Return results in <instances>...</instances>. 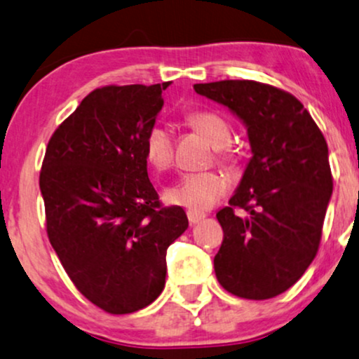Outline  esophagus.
Here are the masks:
<instances>
[{"instance_id": "34e87169", "label": "esophagus", "mask_w": 359, "mask_h": 359, "mask_svg": "<svg viewBox=\"0 0 359 359\" xmlns=\"http://www.w3.org/2000/svg\"><path fill=\"white\" fill-rule=\"evenodd\" d=\"M205 217L204 212H197V211H187V219L191 224H197Z\"/></svg>"}]
</instances>
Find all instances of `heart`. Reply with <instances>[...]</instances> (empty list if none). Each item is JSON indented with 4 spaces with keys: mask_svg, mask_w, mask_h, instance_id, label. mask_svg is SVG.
I'll return each mask as SVG.
<instances>
[{
    "mask_svg": "<svg viewBox=\"0 0 359 359\" xmlns=\"http://www.w3.org/2000/svg\"><path fill=\"white\" fill-rule=\"evenodd\" d=\"M187 123L197 133L216 147V160L226 167H234L238 162L236 150L229 145L231 126L221 114L214 111H192ZM145 158L155 170H167L174 162V138L165 126L155 125L145 137ZM228 191V179L216 170L185 174L165 191V199L170 204L182 205L191 211H205L212 208Z\"/></svg>",
    "mask_w": 359,
    "mask_h": 359,
    "instance_id": "obj_1",
    "label": "heart"
}]
</instances>
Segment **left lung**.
Instances as JSON below:
<instances>
[{
	"mask_svg": "<svg viewBox=\"0 0 359 359\" xmlns=\"http://www.w3.org/2000/svg\"><path fill=\"white\" fill-rule=\"evenodd\" d=\"M194 89L243 119L253 151L236 194L216 214L224 233L214 257L217 282L241 299L277 297L319 250L332 194L327 143L302 102L275 86L236 79Z\"/></svg>",
	"mask_w": 359,
	"mask_h": 359,
	"instance_id": "left-lung-1",
	"label": "left lung"
}]
</instances>
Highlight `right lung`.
Wrapping results in <instances>:
<instances>
[{
	"label": "right lung",
	"mask_w": 359,
	"mask_h": 359,
	"mask_svg": "<svg viewBox=\"0 0 359 359\" xmlns=\"http://www.w3.org/2000/svg\"><path fill=\"white\" fill-rule=\"evenodd\" d=\"M168 84L94 89L45 150L47 236L77 290L108 314L158 297L167 248L189 226L182 208L160 203L147 172L145 137Z\"/></svg>",
	"instance_id": "1"
}]
</instances>
